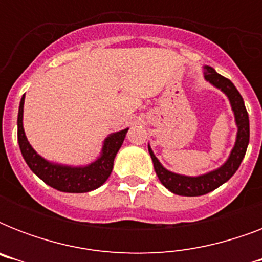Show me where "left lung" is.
I'll return each instance as SVG.
<instances>
[{
  "instance_id": "1",
  "label": "left lung",
  "mask_w": 262,
  "mask_h": 262,
  "mask_svg": "<svg viewBox=\"0 0 262 262\" xmlns=\"http://www.w3.org/2000/svg\"><path fill=\"white\" fill-rule=\"evenodd\" d=\"M204 77L207 81L223 91L226 96L230 100L231 108L235 115V122L238 126V133H236L235 145L232 148L231 154L228 156L227 162L222 167L216 168L213 171H209L207 174L199 175V177H186V175L175 174V172L168 171L160 164L151 147L148 145V151L154 162V168H155L156 175L162 182L163 186H166L174 194L187 195V197H194V195L207 194L209 191L215 190L216 187L227 182L232 175L235 174L238 167L242 163L245 158L246 149H248L249 137H250V127H249V115L245 107L244 99L235 88V85L228 79L219 75L215 69L211 67L204 68Z\"/></svg>"
}]
</instances>
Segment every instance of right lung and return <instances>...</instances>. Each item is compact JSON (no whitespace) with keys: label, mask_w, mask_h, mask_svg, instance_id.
<instances>
[{"label":"right lung","mask_w":262,"mask_h":262,"mask_svg":"<svg viewBox=\"0 0 262 262\" xmlns=\"http://www.w3.org/2000/svg\"><path fill=\"white\" fill-rule=\"evenodd\" d=\"M23 108H24V95L20 100L17 115V140L21 155L28 167L36 174L43 182L59 191L67 193H87L102 186L110 177L114 166V158L122 145L127 129L111 133L103 143L102 154L98 159L88 166L72 167L63 164L51 163L38 155L31 147L23 127Z\"/></svg>","instance_id":"1"}]
</instances>
